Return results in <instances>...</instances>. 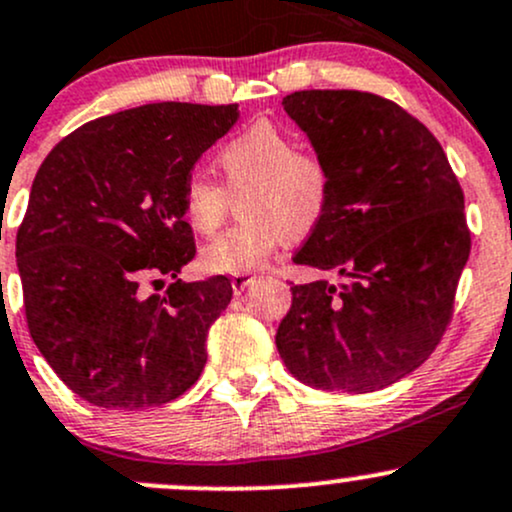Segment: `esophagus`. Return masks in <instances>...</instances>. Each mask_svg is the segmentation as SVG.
I'll list each match as a JSON object with an SVG mask.
<instances>
[{"label":"esophagus","mask_w":512,"mask_h":512,"mask_svg":"<svg viewBox=\"0 0 512 512\" xmlns=\"http://www.w3.org/2000/svg\"><path fill=\"white\" fill-rule=\"evenodd\" d=\"M252 282H255V277H250V274H235V277L230 279V286H233L235 296H240Z\"/></svg>","instance_id":"obj_1"}]
</instances>
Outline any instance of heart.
Listing matches in <instances>:
<instances>
[{"instance_id": "obj_1", "label": "heart", "mask_w": 512, "mask_h": 512, "mask_svg": "<svg viewBox=\"0 0 512 512\" xmlns=\"http://www.w3.org/2000/svg\"><path fill=\"white\" fill-rule=\"evenodd\" d=\"M226 192H238L240 226L223 230L201 250V262L216 274H250L272 260L286 240L303 238L323 218L330 201V170L311 150L274 121L260 119L230 138L216 155ZM226 192L204 174L182 187V211L196 233L218 228L226 213Z\"/></svg>"}]
</instances>
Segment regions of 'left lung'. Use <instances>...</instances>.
<instances>
[{
    "mask_svg": "<svg viewBox=\"0 0 512 512\" xmlns=\"http://www.w3.org/2000/svg\"><path fill=\"white\" fill-rule=\"evenodd\" d=\"M282 104L330 170L328 209L294 262L345 279L291 286L277 350L303 384L379 391L452 320L471 250L464 192L437 138L379 94L306 89Z\"/></svg>",
    "mask_w": 512,
    "mask_h": 512,
    "instance_id": "1",
    "label": "left lung"
}]
</instances>
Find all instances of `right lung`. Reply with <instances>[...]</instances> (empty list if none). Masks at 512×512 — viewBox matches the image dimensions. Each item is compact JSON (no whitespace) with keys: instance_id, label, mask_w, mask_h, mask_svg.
Masks as SVG:
<instances>
[{"instance_id":"obj_1","label":"right lung","mask_w":512,"mask_h":512,"mask_svg":"<svg viewBox=\"0 0 512 512\" xmlns=\"http://www.w3.org/2000/svg\"><path fill=\"white\" fill-rule=\"evenodd\" d=\"M238 116V104H145L84 123L38 167L16 233L26 323L84 401L162 406L204 372L206 335L233 286L177 279L196 255L182 187ZM160 276L175 282L145 295Z\"/></svg>"}]
</instances>
